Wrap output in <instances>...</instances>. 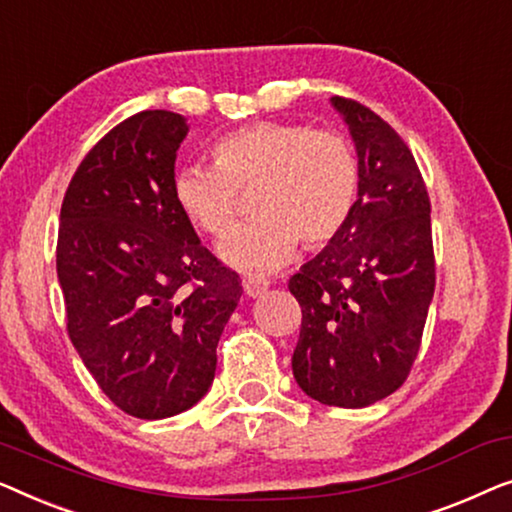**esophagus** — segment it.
<instances>
[{
  "label": "esophagus",
  "instance_id": "obj_1",
  "mask_svg": "<svg viewBox=\"0 0 512 512\" xmlns=\"http://www.w3.org/2000/svg\"><path fill=\"white\" fill-rule=\"evenodd\" d=\"M243 290H246L248 297H259V294H264L269 290V280L266 278H259V276H246L243 278Z\"/></svg>",
  "mask_w": 512,
  "mask_h": 512
}]
</instances>
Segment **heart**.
<instances>
[{"label":"heart","instance_id":"1","mask_svg":"<svg viewBox=\"0 0 512 512\" xmlns=\"http://www.w3.org/2000/svg\"><path fill=\"white\" fill-rule=\"evenodd\" d=\"M213 167L178 169L171 194L199 232L222 236L234 225L241 194L257 218L236 227L218 253L243 271H273L294 255L327 246L348 222L359 190L350 141L301 122H253L213 146Z\"/></svg>","mask_w":512,"mask_h":512}]
</instances>
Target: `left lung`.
<instances>
[{"label":"left lung","mask_w":512,"mask_h":512,"mask_svg":"<svg viewBox=\"0 0 512 512\" xmlns=\"http://www.w3.org/2000/svg\"><path fill=\"white\" fill-rule=\"evenodd\" d=\"M355 141L348 222L290 278L301 306L292 373L308 397L364 408L408 378L436 287L431 204L406 143L355 99L331 97Z\"/></svg>","instance_id":"8db88e82"}]
</instances>
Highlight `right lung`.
Returning a JSON list of instances; mask_svg holds the SVG:
<instances>
[{"label": "right lung", "instance_id": "obj_1", "mask_svg": "<svg viewBox=\"0 0 512 512\" xmlns=\"http://www.w3.org/2000/svg\"><path fill=\"white\" fill-rule=\"evenodd\" d=\"M183 115L141 111L78 164L57 232L71 343L115 406L141 420L192 408L213 383L239 276L178 211Z\"/></svg>", "mask_w": 512, "mask_h": 512}]
</instances>
